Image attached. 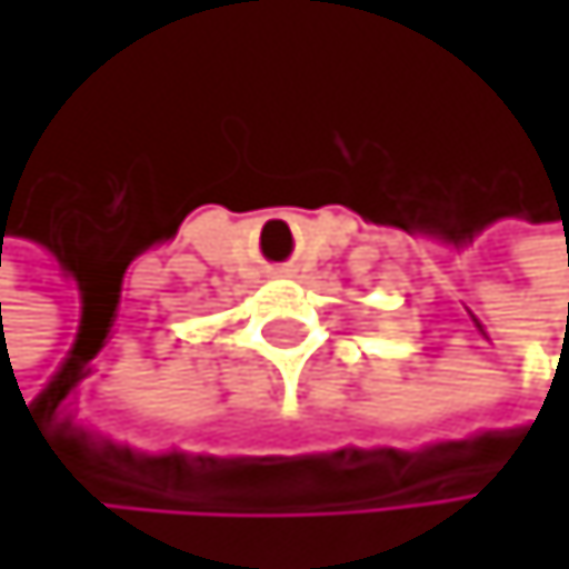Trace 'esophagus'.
<instances>
[{
	"instance_id": "obj_1",
	"label": "esophagus",
	"mask_w": 569,
	"mask_h": 569,
	"mask_svg": "<svg viewBox=\"0 0 569 569\" xmlns=\"http://www.w3.org/2000/svg\"><path fill=\"white\" fill-rule=\"evenodd\" d=\"M279 272H290V269H279Z\"/></svg>"
}]
</instances>
